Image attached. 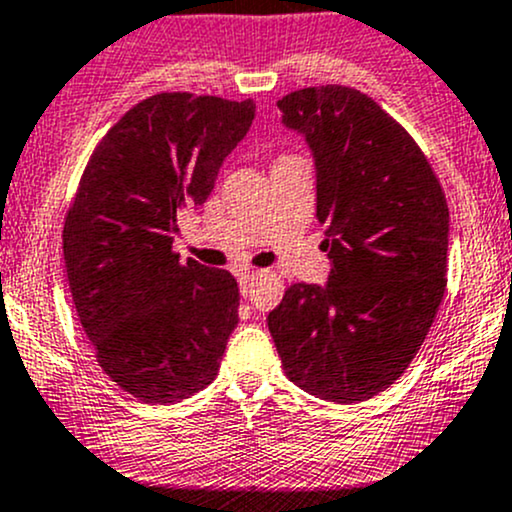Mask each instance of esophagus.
Here are the masks:
<instances>
[{
    "instance_id": "34e87169",
    "label": "esophagus",
    "mask_w": 512,
    "mask_h": 512,
    "mask_svg": "<svg viewBox=\"0 0 512 512\" xmlns=\"http://www.w3.org/2000/svg\"><path fill=\"white\" fill-rule=\"evenodd\" d=\"M256 273L254 271H241L239 273V288H241V295H249L251 293V283H254Z\"/></svg>"
}]
</instances>
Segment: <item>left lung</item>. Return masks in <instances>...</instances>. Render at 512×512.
<instances>
[{
  "instance_id": "1",
  "label": "left lung",
  "mask_w": 512,
  "mask_h": 512,
  "mask_svg": "<svg viewBox=\"0 0 512 512\" xmlns=\"http://www.w3.org/2000/svg\"><path fill=\"white\" fill-rule=\"evenodd\" d=\"M317 166L327 285L295 283L268 315L285 376L329 403L368 400L398 381L447 290L449 207L437 173L376 100L344 85L278 100Z\"/></svg>"
}]
</instances>
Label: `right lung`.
Returning a JSON list of instances; mask_svg holds the SVG:
<instances>
[{
    "instance_id": "1",
    "label": "right lung",
    "mask_w": 512,
    "mask_h": 512,
    "mask_svg": "<svg viewBox=\"0 0 512 512\" xmlns=\"http://www.w3.org/2000/svg\"><path fill=\"white\" fill-rule=\"evenodd\" d=\"M256 104L158 92L92 151L65 212L70 293L97 364L148 405L190 398L217 378L239 322V285L173 251L178 214L210 197Z\"/></svg>"
}]
</instances>
